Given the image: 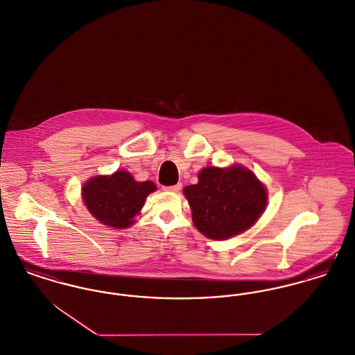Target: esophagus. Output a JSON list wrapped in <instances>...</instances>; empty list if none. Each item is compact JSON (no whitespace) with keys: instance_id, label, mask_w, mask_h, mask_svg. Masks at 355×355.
Listing matches in <instances>:
<instances>
[{"instance_id":"1","label":"esophagus","mask_w":355,"mask_h":355,"mask_svg":"<svg viewBox=\"0 0 355 355\" xmlns=\"http://www.w3.org/2000/svg\"><path fill=\"white\" fill-rule=\"evenodd\" d=\"M181 188H182V184H177V185H173V187H164V190L177 193V191H180V190H181Z\"/></svg>"}]
</instances>
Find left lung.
Segmentation results:
<instances>
[{"label": "left lung", "mask_w": 355, "mask_h": 355, "mask_svg": "<svg viewBox=\"0 0 355 355\" xmlns=\"http://www.w3.org/2000/svg\"><path fill=\"white\" fill-rule=\"evenodd\" d=\"M194 227L213 240H228L260 218L267 207L266 185L248 167L207 166L198 182L184 188Z\"/></svg>", "instance_id": "8db88e82"}]
</instances>
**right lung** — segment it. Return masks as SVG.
<instances>
[{"label": "right lung", "mask_w": 355, "mask_h": 355, "mask_svg": "<svg viewBox=\"0 0 355 355\" xmlns=\"http://www.w3.org/2000/svg\"><path fill=\"white\" fill-rule=\"evenodd\" d=\"M157 190L151 181H135L127 170L110 175L91 177L82 188L87 210L103 225L125 230L135 223V216L145 205L147 196Z\"/></svg>", "instance_id": "obj_1"}]
</instances>
